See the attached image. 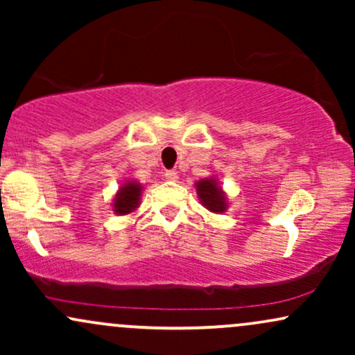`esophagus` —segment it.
<instances>
[{"label":"esophagus","instance_id":"esophagus-1","mask_svg":"<svg viewBox=\"0 0 355 355\" xmlns=\"http://www.w3.org/2000/svg\"><path fill=\"white\" fill-rule=\"evenodd\" d=\"M165 178H166V180H170V182H177L178 180V172H175V170H166Z\"/></svg>","mask_w":355,"mask_h":355}]
</instances>
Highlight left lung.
Wrapping results in <instances>:
<instances>
[{
    "label": "left lung",
    "mask_w": 355,
    "mask_h": 355,
    "mask_svg": "<svg viewBox=\"0 0 355 355\" xmlns=\"http://www.w3.org/2000/svg\"><path fill=\"white\" fill-rule=\"evenodd\" d=\"M197 191L198 197L202 198L203 205L207 207L210 211H223L227 209L225 205V197H223L222 190L217 187L215 180H202L197 183Z\"/></svg>",
    "instance_id": "obj_1"
}]
</instances>
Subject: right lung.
<instances>
[{"mask_svg":"<svg viewBox=\"0 0 355 355\" xmlns=\"http://www.w3.org/2000/svg\"><path fill=\"white\" fill-rule=\"evenodd\" d=\"M140 195H141V187L135 182L125 183V187H121V190L118 191L115 203V211L120 215H126L130 214L132 210H135L138 207V202H140Z\"/></svg>","mask_w":355,"mask_h":355,"instance_id":"1","label":"right lung"}]
</instances>
